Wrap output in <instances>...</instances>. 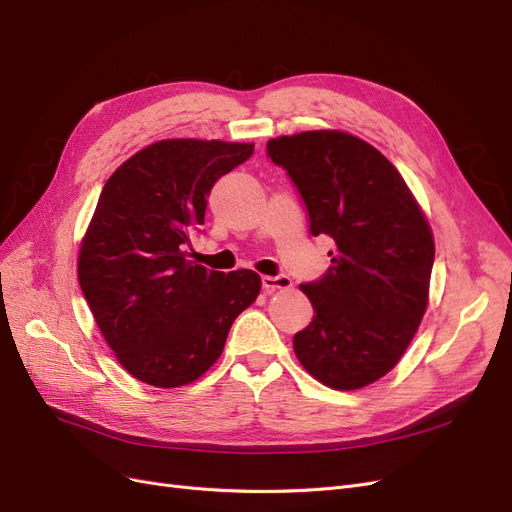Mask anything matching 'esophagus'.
<instances>
[{
	"label": "esophagus",
	"instance_id": "1",
	"mask_svg": "<svg viewBox=\"0 0 512 512\" xmlns=\"http://www.w3.org/2000/svg\"><path fill=\"white\" fill-rule=\"evenodd\" d=\"M290 286H292V280H290L288 275H284V273H280V275H265V277H262V288H265L267 292L290 288Z\"/></svg>",
	"mask_w": 512,
	"mask_h": 512
}]
</instances>
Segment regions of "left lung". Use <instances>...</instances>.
Listing matches in <instances>:
<instances>
[{
	"mask_svg": "<svg viewBox=\"0 0 512 512\" xmlns=\"http://www.w3.org/2000/svg\"><path fill=\"white\" fill-rule=\"evenodd\" d=\"M267 156L299 190L309 232L335 243L329 271L301 284L314 320L294 335V354L331 389H361L389 374L421 324L431 228L397 168L352 134L271 138Z\"/></svg>",
	"mask_w": 512,
	"mask_h": 512,
	"instance_id": "1",
	"label": "left lung"
}]
</instances>
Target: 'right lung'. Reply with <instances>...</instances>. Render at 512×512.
Returning a JSON list of instances; mask_svg holds the SVG:
<instances>
[{
	"mask_svg": "<svg viewBox=\"0 0 512 512\" xmlns=\"http://www.w3.org/2000/svg\"><path fill=\"white\" fill-rule=\"evenodd\" d=\"M252 153L245 143L170 138L134 153L102 188L79 284L106 344L141 382L175 389L203 376L258 297L254 271H209L185 254L215 181Z\"/></svg>",
	"mask_w": 512,
	"mask_h": 512,
	"instance_id": "right-lung-1",
	"label": "right lung"
}]
</instances>
